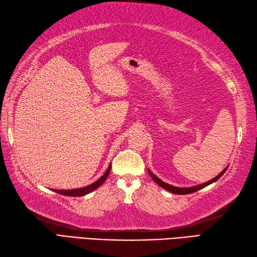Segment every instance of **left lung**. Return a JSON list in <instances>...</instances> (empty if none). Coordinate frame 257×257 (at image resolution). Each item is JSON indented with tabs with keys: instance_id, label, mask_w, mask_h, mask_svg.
I'll return each instance as SVG.
<instances>
[{
	"instance_id": "1",
	"label": "left lung",
	"mask_w": 257,
	"mask_h": 257,
	"mask_svg": "<svg viewBox=\"0 0 257 257\" xmlns=\"http://www.w3.org/2000/svg\"><path fill=\"white\" fill-rule=\"evenodd\" d=\"M226 169H227V167H226L221 174H219L218 176L214 177L213 179H211V180H209V181H207V182H204V184L198 185V186H195V187H190V188H178V187L170 186V185L166 184V182H164V181H162L159 178H157V177H156L155 175H154L152 172H150V170H148V173H150V175H151L152 178L154 179V181H155L158 186H161L162 188H164V189H166V190H168V191H170V192H173V193H176V195H188V193L196 192V191H198V190L202 189V188L207 187L208 185L212 184V182L216 181V180H218V179L220 178V177H221L222 175H223V174L225 173Z\"/></svg>"
}]
</instances>
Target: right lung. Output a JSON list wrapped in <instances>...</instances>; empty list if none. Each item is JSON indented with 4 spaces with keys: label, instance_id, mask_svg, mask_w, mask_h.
<instances>
[{
    "label": "right lung",
    "instance_id": "1",
    "mask_svg": "<svg viewBox=\"0 0 257 257\" xmlns=\"http://www.w3.org/2000/svg\"><path fill=\"white\" fill-rule=\"evenodd\" d=\"M110 170H111V165L107 168V170L105 172V174L101 177L99 180H96L95 182H93L92 185L87 186L84 188H80V189H72V190H54L55 192L59 193V195H64V196H69V197H81L87 195V193H90L91 191L95 190L96 188H99L102 184H103L104 180L107 178V176L110 174Z\"/></svg>",
    "mask_w": 257,
    "mask_h": 257
}]
</instances>
